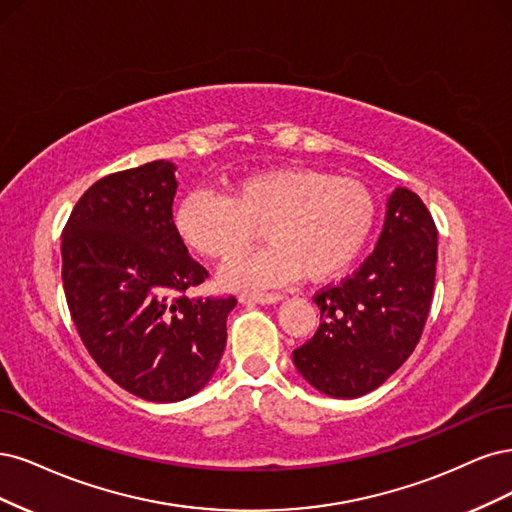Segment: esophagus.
I'll return each mask as SVG.
<instances>
[{"label": "esophagus", "instance_id": "1", "mask_svg": "<svg viewBox=\"0 0 512 512\" xmlns=\"http://www.w3.org/2000/svg\"><path fill=\"white\" fill-rule=\"evenodd\" d=\"M278 300H283L280 293H266V291H255V293H242L240 302L244 304H274Z\"/></svg>", "mask_w": 512, "mask_h": 512}]
</instances>
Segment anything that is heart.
Segmentation results:
<instances>
[{
    "label": "heart",
    "mask_w": 512,
    "mask_h": 512,
    "mask_svg": "<svg viewBox=\"0 0 512 512\" xmlns=\"http://www.w3.org/2000/svg\"><path fill=\"white\" fill-rule=\"evenodd\" d=\"M376 221L366 185L310 168L259 170L238 178L229 197L193 189L174 208V232L189 251L212 261L244 253L261 229L272 246L227 266V287L340 274L364 251Z\"/></svg>",
    "instance_id": "obj_1"
}]
</instances>
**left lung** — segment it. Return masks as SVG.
<instances>
[{"mask_svg": "<svg viewBox=\"0 0 512 512\" xmlns=\"http://www.w3.org/2000/svg\"><path fill=\"white\" fill-rule=\"evenodd\" d=\"M438 229L417 193L389 197L383 234L357 272L317 291L321 323L293 351L306 381L332 398H359L415 351L434 298Z\"/></svg>", "mask_w": 512, "mask_h": 512, "instance_id": "obj_1", "label": "left lung"}]
</instances>
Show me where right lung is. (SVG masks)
<instances>
[{"label":"right lung","mask_w":512,"mask_h":512,"mask_svg":"<svg viewBox=\"0 0 512 512\" xmlns=\"http://www.w3.org/2000/svg\"><path fill=\"white\" fill-rule=\"evenodd\" d=\"M176 166L108 174L76 202L61 236L63 291L76 332L114 383L178 402L217 370L234 295L187 291L210 276L174 232Z\"/></svg>","instance_id":"add662e5"}]
</instances>
